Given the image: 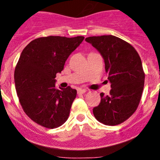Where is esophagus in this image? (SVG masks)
<instances>
[{
    "label": "esophagus",
    "mask_w": 160,
    "mask_h": 160,
    "mask_svg": "<svg viewBox=\"0 0 160 160\" xmlns=\"http://www.w3.org/2000/svg\"><path fill=\"white\" fill-rule=\"evenodd\" d=\"M86 92V89H79L78 90V94H83V93H85Z\"/></svg>",
    "instance_id": "esophagus-1"
}]
</instances>
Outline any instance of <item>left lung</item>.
Segmentation results:
<instances>
[{
	"mask_svg": "<svg viewBox=\"0 0 160 160\" xmlns=\"http://www.w3.org/2000/svg\"><path fill=\"white\" fill-rule=\"evenodd\" d=\"M85 40L100 52L111 82L110 95L100 94L93 108L96 120L108 126L123 122L136 111L144 85V72L138 53L131 44L113 35L89 37Z\"/></svg>",
	"mask_w": 160,
	"mask_h": 160,
	"instance_id": "left-lung-1",
	"label": "left lung"
}]
</instances>
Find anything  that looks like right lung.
Wrapping results in <instances>:
<instances>
[{
  "label": "right lung",
  "instance_id": "obj_1",
  "mask_svg": "<svg viewBox=\"0 0 160 160\" xmlns=\"http://www.w3.org/2000/svg\"><path fill=\"white\" fill-rule=\"evenodd\" d=\"M83 39L82 36L39 38L22 52L14 72L16 92L23 111L36 123L54 128L68 118L77 90L71 86L57 89L55 78Z\"/></svg>",
  "mask_w": 160,
  "mask_h": 160
}]
</instances>
